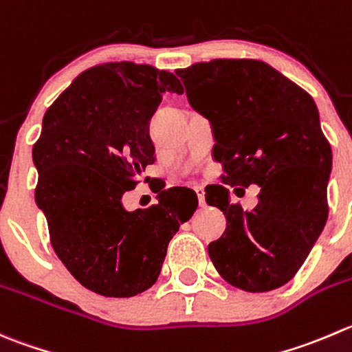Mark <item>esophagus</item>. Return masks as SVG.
I'll return each instance as SVG.
<instances>
[{"mask_svg": "<svg viewBox=\"0 0 352 352\" xmlns=\"http://www.w3.org/2000/svg\"><path fill=\"white\" fill-rule=\"evenodd\" d=\"M196 194H197V201H199V206H206V197H204V190L201 189V187H197Z\"/></svg>", "mask_w": 352, "mask_h": 352, "instance_id": "34e87169", "label": "esophagus"}]
</instances>
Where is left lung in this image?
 <instances>
[{"label":"left lung","instance_id":"1","mask_svg":"<svg viewBox=\"0 0 352 352\" xmlns=\"http://www.w3.org/2000/svg\"><path fill=\"white\" fill-rule=\"evenodd\" d=\"M189 104L210 120L213 160L225 186H208L206 203L227 228L208 245L218 274L234 287L267 292L287 284L327 223L332 149L315 101L256 60H213L175 70ZM262 189L252 212L230 204L227 185Z\"/></svg>","mask_w":352,"mask_h":352}]
</instances>
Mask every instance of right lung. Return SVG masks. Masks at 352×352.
Listing matches in <instances>:
<instances>
[{"label":"right lung","mask_w":352,"mask_h":352,"mask_svg":"<svg viewBox=\"0 0 352 352\" xmlns=\"http://www.w3.org/2000/svg\"><path fill=\"white\" fill-rule=\"evenodd\" d=\"M165 93L182 94V84L149 65L89 68L47 108L32 149L36 203L54 252L85 289L107 298L151 287L168 242L197 208L186 187L162 190L146 210L122 204L156 160L149 120Z\"/></svg>","instance_id":"1"}]
</instances>
